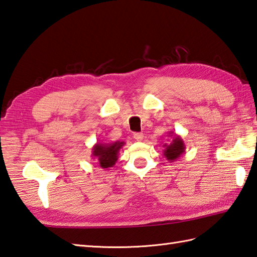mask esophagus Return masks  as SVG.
Instances as JSON below:
<instances>
[{"label":"esophagus","mask_w":257,"mask_h":257,"mask_svg":"<svg viewBox=\"0 0 257 257\" xmlns=\"http://www.w3.org/2000/svg\"><path fill=\"white\" fill-rule=\"evenodd\" d=\"M134 139H135L136 141H139V142L143 141V140H144V134H143V133H135V134H134Z\"/></svg>","instance_id":"esophagus-1"}]
</instances>
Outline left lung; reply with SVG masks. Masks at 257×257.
I'll use <instances>...</instances> for the list:
<instances>
[{
  "label": "left lung",
  "instance_id": "left-lung-1",
  "mask_svg": "<svg viewBox=\"0 0 257 257\" xmlns=\"http://www.w3.org/2000/svg\"><path fill=\"white\" fill-rule=\"evenodd\" d=\"M172 134H174V132H169L168 133V138L172 136ZM164 156L167 158L168 162H175L176 159H178L182 154L185 153L186 150V145L184 143V141L180 138L179 135L174 134V138L172 139V141L168 142V143L164 144Z\"/></svg>",
  "mask_w": 257,
  "mask_h": 257
}]
</instances>
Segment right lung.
Listing matches in <instances>:
<instances>
[{"instance_id": "add662e5", "label": "right lung", "mask_w": 257, "mask_h": 257, "mask_svg": "<svg viewBox=\"0 0 257 257\" xmlns=\"http://www.w3.org/2000/svg\"><path fill=\"white\" fill-rule=\"evenodd\" d=\"M124 142H112V143H96L92 147V159H95L101 168L109 169L113 167L118 158V152L124 146Z\"/></svg>"}]
</instances>
